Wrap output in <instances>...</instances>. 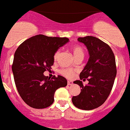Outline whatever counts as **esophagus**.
Returning <instances> with one entry per match:
<instances>
[{"label":"esophagus","instance_id":"esophagus-1","mask_svg":"<svg viewBox=\"0 0 130 130\" xmlns=\"http://www.w3.org/2000/svg\"><path fill=\"white\" fill-rule=\"evenodd\" d=\"M67 84H68V85H72L73 83H72V81H68Z\"/></svg>","mask_w":130,"mask_h":130}]
</instances>
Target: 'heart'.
Wrapping results in <instances>:
<instances>
[{
	"label": "heart",
	"instance_id": "b5f03b06",
	"mask_svg": "<svg viewBox=\"0 0 130 130\" xmlns=\"http://www.w3.org/2000/svg\"><path fill=\"white\" fill-rule=\"evenodd\" d=\"M72 51L74 56L76 60L80 58H84V56H85V50H84V48L82 46H80V45H73L72 47ZM60 54H61V51L60 50H57L55 52L54 56V60H58L60 58ZM60 73L62 74L63 76H66V78H72L74 76V70H72V69H69V68H68V69H62V70H60Z\"/></svg>",
	"mask_w": 130,
	"mask_h": 130
}]
</instances>
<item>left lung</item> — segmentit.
Returning <instances> with one entry per match:
<instances>
[{"instance_id":"8db88e82","label":"left lung","mask_w":130,"mask_h":130,"mask_svg":"<svg viewBox=\"0 0 130 130\" xmlns=\"http://www.w3.org/2000/svg\"><path fill=\"white\" fill-rule=\"evenodd\" d=\"M78 41L86 45L89 53V61L80 74V79L89 83L83 85L76 80L81 88L80 93L74 96V105L83 110H91L105 103L111 91L116 78V58L111 48L101 39L93 36L78 37Z\"/></svg>"}]
</instances>
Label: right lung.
Returning <instances> with one entry per match:
<instances>
[{"label":"right lung","mask_w":130,"mask_h":130,"mask_svg":"<svg viewBox=\"0 0 130 130\" xmlns=\"http://www.w3.org/2000/svg\"><path fill=\"white\" fill-rule=\"evenodd\" d=\"M68 41L66 37L37 35L17 49L12 71L19 94L29 106L35 109L50 107L54 103L56 91L67 85L62 76L50 79L43 72L52 68L55 52Z\"/></svg>","instance_id":"add662e5"}]
</instances>
